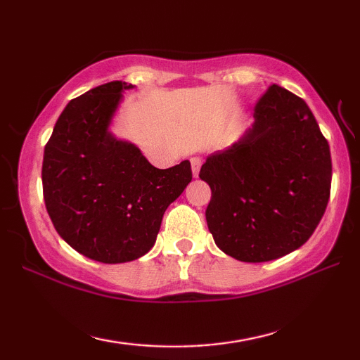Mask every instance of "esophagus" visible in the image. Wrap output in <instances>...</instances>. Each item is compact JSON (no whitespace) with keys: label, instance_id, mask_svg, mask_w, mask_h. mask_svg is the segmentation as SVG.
<instances>
[{"label":"esophagus","instance_id":"esophagus-1","mask_svg":"<svg viewBox=\"0 0 360 360\" xmlns=\"http://www.w3.org/2000/svg\"><path fill=\"white\" fill-rule=\"evenodd\" d=\"M191 165H192V174H193V178H197L198 172H200V167H202V158L192 157V158H191Z\"/></svg>","mask_w":360,"mask_h":360}]
</instances>
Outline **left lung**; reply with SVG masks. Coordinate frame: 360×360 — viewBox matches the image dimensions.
<instances>
[{
	"label": "left lung",
	"mask_w": 360,
	"mask_h": 360,
	"mask_svg": "<svg viewBox=\"0 0 360 360\" xmlns=\"http://www.w3.org/2000/svg\"><path fill=\"white\" fill-rule=\"evenodd\" d=\"M211 187L206 222L217 248L241 262L283 257L308 241L332 182L327 139L300 96L271 84L238 141L200 169Z\"/></svg>",
	"instance_id": "8db88e82"
}]
</instances>
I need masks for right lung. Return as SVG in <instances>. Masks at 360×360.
I'll list each match as a JSON object with an SVG mask.
<instances>
[{
  "label": "right lung",
  "mask_w": 360,
  "mask_h": 360,
  "mask_svg": "<svg viewBox=\"0 0 360 360\" xmlns=\"http://www.w3.org/2000/svg\"><path fill=\"white\" fill-rule=\"evenodd\" d=\"M112 81L71 100L44 148L42 192L58 235L101 264L139 259L162 217L192 181L191 162L152 167L135 144L109 131L124 90Z\"/></svg>",
  "instance_id": "right-lung-1"
}]
</instances>
